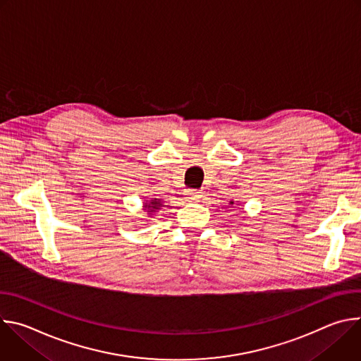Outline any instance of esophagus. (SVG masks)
Returning a JSON list of instances; mask_svg holds the SVG:
<instances>
[{"label":"esophagus","instance_id":"34e87169","mask_svg":"<svg viewBox=\"0 0 361 361\" xmlns=\"http://www.w3.org/2000/svg\"><path fill=\"white\" fill-rule=\"evenodd\" d=\"M184 195H185V198L188 201H194V202H198L201 200V197H202L201 191H197V190H188V191H185Z\"/></svg>","mask_w":361,"mask_h":361}]
</instances>
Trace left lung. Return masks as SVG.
<instances>
[{
    "label": "left lung",
    "mask_w": 361,
    "mask_h": 361,
    "mask_svg": "<svg viewBox=\"0 0 361 361\" xmlns=\"http://www.w3.org/2000/svg\"><path fill=\"white\" fill-rule=\"evenodd\" d=\"M237 202H238V201H237ZM230 204H231V205H233V204H234V201H233V200H231V201H230ZM235 205H240V204H235Z\"/></svg>",
    "instance_id": "1"
}]
</instances>
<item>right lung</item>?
Instances as JSON below:
<instances>
[{"label": "right lung", "mask_w": 361, "mask_h": 361, "mask_svg": "<svg viewBox=\"0 0 361 361\" xmlns=\"http://www.w3.org/2000/svg\"><path fill=\"white\" fill-rule=\"evenodd\" d=\"M144 210H147V214H152V213H157L160 212V209L163 207V202L159 198H152L149 200V202H144Z\"/></svg>", "instance_id": "right-lung-1"}]
</instances>
